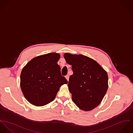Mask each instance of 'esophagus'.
<instances>
[{
  "mask_svg": "<svg viewBox=\"0 0 133 133\" xmlns=\"http://www.w3.org/2000/svg\"><path fill=\"white\" fill-rule=\"evenodd\" d=\"M65 77H66V78L67 79V81H69V76L68 75H66Z\"/></svg>",
  "mask_w": 133,
  "mask_h": 133,
  "instance_id": "obj_1",
  "label": "esophagus"
}]
</instances>
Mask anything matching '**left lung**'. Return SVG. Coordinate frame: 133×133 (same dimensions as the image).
Returning <instances> with one entry per match:
<instances>
[{
  "instance_id": "1",
  "label": "left lung",
  "mask_w": 133,
  "mask_h": 133,
  "mask_svg": "<svg viewBox=\"0 0 133 133\" xmlns=\"http://www.w3.org/2000/svg\"><path fill=\"white\" fill-rule=\"evenodd\" d=\"M64 57L74 72L68 84L72 101L84 111L94 109L102 102L108 88L107 72L87 56L65 53Z\"/></svg>"
}]
</instances>
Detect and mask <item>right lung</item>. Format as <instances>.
Instances as JSON below:
<instances>
[{
    "label": "right lung",
    "mask_w": 133,
    "mask_h": 133,
    "mask_svg": "<svg viewBox=\"0 0 133 133\" xmlns=\"http://www.w3.org/2000/svg\"><path fill=\"white\" fill-rule=\"evenodd\" d=\"M59 54L51 52L35 57L23 68L20 87L30 103L43 106L53 101L62 85L68 83L58 64Z\"/></svg>",
    "instance_id": "add662e5"
}]
</instances>
